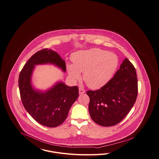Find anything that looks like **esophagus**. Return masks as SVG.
<instances>
[{"instance_id":"1","label":"esophagus","mask_w":159,"mask_h":159,"mask_svg":"<svg viewBox=\"0 0 159 159\" xmlns=\"http://www.w3.org/2000/svg\"><path fill=\"white\" fill-rule=\"evenodd\" d=\"M79 93L80 94H83V93H85V90L83 89L82 88H79Z\"/></svg>"}]
</instances>
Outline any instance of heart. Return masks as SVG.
<instances>
[{
  "instance_id": "1",
  "label": "heart",
  "mask_w": 159,
  "mask_h": 159,
  "mask_svg": "<svg viewBox=\"0 0 159 159\" xmlns=\"http://www.w3.org/2000/svg\"><path fill=\"white\" fill-rule=\"evenodd\" d=\"M73 64L67 66L68 74L74 80H79L83 72V80L92 89H99L113 77L119 66V58L113 53L98 48L80 51L72 57Z\"/></svg>"
}]
</instances>
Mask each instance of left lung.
I'll list each match as a JSON object with an SVG mask.
<instances>
[{
    "mask_svg": "<svg viewBox=\"0 0 159 159\" xmlns=\"http://www.w3.org/2000/svg\"><path fill=\"white\" fill-rule=\"evenodd\" d=\"M89 112L93 121L102 126H112L127 116L136 101L138 79L134 65L126 58L120 69L105 86L87 91Z\"/></svg>",
    "mask_w": 159,
    "mask_h": 159,
    "instance_id": "1",
    "label": "left lung"
}]
</instances>
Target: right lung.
<instances>
[{
    "instance_id": "obj_1",
    "label": "right lung",
    "mask_w": 159,
    "mask_h": 159,
    "mask_svg": "<svg viewBox=\"0 0 159 159\" xmlns=\"http://www.w3.org/2000/svg\"><path fill=\"white\" fill-rule=\"evenodd\" d=\"M47 63L53 64L66 71V62L59 54L43 49L32 55L25 63L20 73L18 85L21 101L27 111L42 125L55 128L67 117L71 107L79 97V88L59 82L46 92L33 89L31 76L34 66Z\"/></svg>"
}]
</instances>
